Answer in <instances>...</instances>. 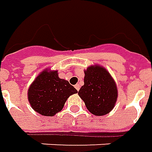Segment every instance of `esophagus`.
Wrapping results in <instances>:
<instances>
[{"mask_svg": "<svg viewBox=\"0 0 152 152\" xmlns=\"http://www.w3.org/2000/svg\"><path fill=\"white\" fill-rule=\"evenodd\" d=\"M75 88H76V89L77 90V91H79V90H80V85L76 84V86H75Z\"/></svg>", "mask_w": 152, "mask_h": 152, "instance_id": "34e87169", "label": "esophagus"}]
</instances>
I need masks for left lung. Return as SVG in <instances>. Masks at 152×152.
Returning a JSON list of instances; mask_svg holds the SVG:
<instances>
[{
	"instance_id": "8db88e82",
	"label": "left lung",
	"mask_w": 152,
	"mask_h": 152,
	"mask_svg": "<svg viewBox=\"0 0 152 152\" xmlns=\"http://www.w3.org/2000/svg\"><path fill=\"white\" fill-rule=\"evenodd\" d=\"M78 95L88 111L95 115L108 114L114 108L118 96L115 80L99 65L89 66L85 71L84 85Z\"/></svg>"
}]
</instances>
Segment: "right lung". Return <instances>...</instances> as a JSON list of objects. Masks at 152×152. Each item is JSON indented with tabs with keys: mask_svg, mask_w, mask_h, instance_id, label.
Listing matches in <instances>:
<instances>
[{
	"mask_svg": "<svg viewBox=\"0 0 152 152\" xmlns=\"http://www.w3.org/2000/svg\"><path fill=\"white\" fill-rule=\"evenodd\" d=\"M77 93L69 81L59 78L57 71L48 69L38 75L28 90V100L34 111L46 116H53L62 110L67 98Z\"/></svg>",
	"mask_w": 152,
	"mask_h": 152,
	"instance_id": "add662e5",
	"label": "right lung"
}]
</instances>
